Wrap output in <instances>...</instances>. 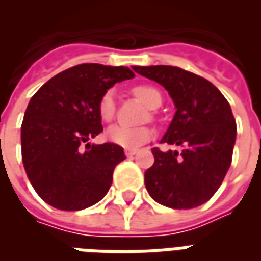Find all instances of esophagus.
<instances>
[{
  "label": "esophagus",
  "mask_w": 261,
  "mask_h": 261,
  "mask_svg": "<svg viewBox=\"0 0 261 261\" xmlns=\"http://www.w3.org/2000/svg\"><path fill=\"white\" fill-rule=\"evenodd\" d=\"M125 156H128V158H131V156H134L138 151L137 149H125Z\"/></svg>",
  "instance_id": "obj_1"
}]
</instances>
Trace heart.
<instances>
[{"label": "heart", "instance_id": "1", "mask_svg": "<svg viewBox=\"0 0 261 261\" xmlns=\"http://www.w3.org/2000/svg\"><path fill=\"white\" fill-rule=\"evenodd\" d=\"M133 93L141 100L148 109H158L162 103L161 92L149 85H137L133 88ZM99 116L103 121H112L116 113V99L112 91H108L99 102ZM106 137L112 144L121 148L134 149L151 140L152 130L148 127H127V125H112L106 131Z\"/></svg>", "mask_w": 261, "mask_h": 261}]
</instances>
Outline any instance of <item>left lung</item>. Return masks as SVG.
Returning <instances> with one entry per match:
<instances>
[{"instance_id":"obj_1","label":"left lung","mask_w":261,"mask_h":261,"mask_svg":"<svg viewBox=\"0 0 261 261\" xmlns=\"http://www.w3.org/2000/svg\"><path fill=\"white\" fill-rule=\"evenodd\" d=\"M133 69L168 91L176 112L161 142L181 148H152L155 162L145 172L148 193L165 207H198L218 190L232 162L236 121L229 103L210 81L179 67Z\"/></svg>"}]
</instances>
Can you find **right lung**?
Listing matches in <instances>:
<instances>
[{"label":"right lung","instance_id":"right-lung-1","mask_svg":"<svg viewBox=\"0 0 261 261\" xmlns=\"http://www.w3.org/2000/svg\"><path fill=\"white\" fill-rule=\"evenodd\" d=\"M134 76L123 65H75L32 96L20 127L22 161L32 186L47 204L78 211L106 196L124 151L89 140L103 131L100 97L116 82Z\"/></svg>","mask_w":261,"mask_h":261}]
</instances>
